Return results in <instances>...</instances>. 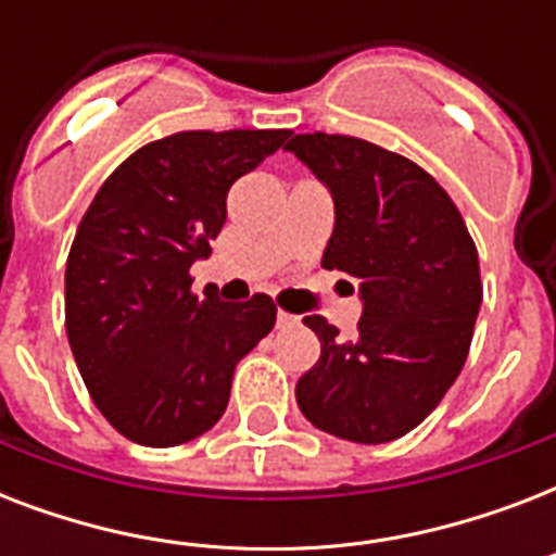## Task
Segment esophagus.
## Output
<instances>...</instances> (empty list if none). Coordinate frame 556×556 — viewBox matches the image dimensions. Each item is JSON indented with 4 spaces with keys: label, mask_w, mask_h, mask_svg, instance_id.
Here are the masks:
<instances>
[{
    "label": "esophagus",
    "mask_w": 556,
    "mask_h": 556,
    "mask_svg": "<svg viewBox=\"0 0 556 556\" xmlns=\"http://www.w3.org/2000/svg\"><path fill=\"white\" fill-rule=\"evenodd\" d=\"M296 323H300V317H296V314L277 312V326H282V329H288V326H296Z\"/></svg>",
    "instance_id": "34e87169"
}]
</instances>
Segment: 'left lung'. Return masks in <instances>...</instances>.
<instances>
[{
  "mask_svg": "<svg viewBox=\"0 0 556 556\" xmlns=\"http://www.w3.org/2000/svg\"><path fill=\"white\" fill-rule=\"evenodd\" d=\"M286 150L334 199L323 268L357 279L364 300L355 338L320 314L303 320L320 338V361L296 380V404L338 439H401L467 361L482 305L476 244L439 181L397 152L326 132L294 135Z\"/></svg>",
  "mask_w": 556,
  "mask_h": 556,
  "instance_id": "8db88e82",
  "label": "left lung"
}]
</instances>
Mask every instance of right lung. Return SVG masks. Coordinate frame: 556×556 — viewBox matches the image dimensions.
Masks as SVG:
<instances>
[{
  "label": "right lung",
  "mask_w": 556,
  "mask_h": 556,
  "mask_svg": "<svg viewBox=\"0 0 556 556\" xmlns=\"http://www.w3.org/2000/svg\"><path fill=\"white\" fill-rule=\"evenodd\" d=\"M288 129L176 132L132 152L86 210L65 262V334L103 418L176 447L225 415L236 364L277 323L268 294H192L190 265L227 218V190Z\"/></svg>",
  "instance_id": "1"
}]
</instances>
